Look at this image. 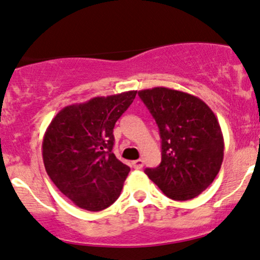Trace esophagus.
I'll return each instance as SVG.
<instances>
[{"label": "esophagus", "instance_id": "34e87169", "mask_svg": "<svg viewBox=\"0 0 260 260\" xmlns=\"http://www.w3.org/2000/svg\"><path fill=\"white\" fill-rule=\"evenodd\" d=\"M132 166H133V168H135V169H142V167H143V160H142V159L135 160V162L132 163Z\"/></svg>", "mask_w": 260, "mask_h": 260}]
</instances>
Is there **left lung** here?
<instances>
[{"label": "left lung", "mask_w": 260, "mask_h": 260, "mask_svg": "<svg viewBox=\"0 0 260 260\" xmlns=\"http://www.w3.org/2000/svg\"><path fill=\"white\" fill-rule=\"evenodd\" d=\"M138 95L159 128L162 162L144 173L168 198H196L217 177L224 155V139L217 117L196 95L154 87Z\"/></svg>", "instance_id": "left-lung-1"}]
</instances>
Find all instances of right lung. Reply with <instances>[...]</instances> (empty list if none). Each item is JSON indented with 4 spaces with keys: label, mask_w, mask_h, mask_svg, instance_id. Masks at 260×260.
<instances>
[{
    "label": "right lung",
    "mask_w": 260,
    "mask_h": 260,
    "mask_svg": "<svg viewBox=\"0 0 260 260\" xmlns=\"http://www.w3.org/2000/svg\"><path fill=\"white\" fill-rule=\"evenodd\" d=\"M137 91L94 97L62 108L46 129L42 157L47 174L82 209L100 212L117 201L131 168L112 152L113 128Z\"/></svg>",
    "instance_id": "obj_1"
}]
</instances>
